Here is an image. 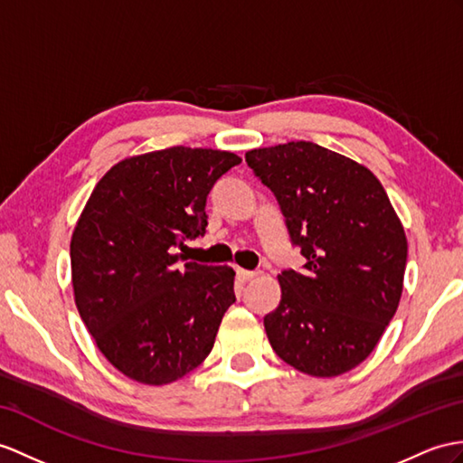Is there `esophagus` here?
I'll use <instances>...</instances> for the list:
<instances>
[{
	"mask_svg": "<svg viewBox=\"0 0 463 463\" xmlns=\"http://www.w3.org/2000/svg\"><path fill=\"white\" fill-rule=\"evenodd\" d=\"M235 273H238V279L241 280V283H247V280H251L257 277L255 270H245V269H235Z\"/></svg>",
	"mask_w": 463,
	"mask_h": 463,
	"instance_id": "1",
	"label": "esophagus"
}]
</instances>
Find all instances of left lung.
<instances>
[{
	"label": "left lung",
	"instance_id": "1",
	"mask_svg": "<svg viewBox=\"0 0 463 463\" xmlns=\"http://www.w3.org/2000/svg\"><path fill=\"white\" fill-rule=\"evenodd\" d=\"M279 200L307 259L277 279L280 302L263 318L275 354L312 377H337L373 352L399 308L407 235L367 166L310 141L245 153Z\"/></svg>",
	"mask_w": 463,
	"mask_h": 463
}]
</instances>
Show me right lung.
<instances>
[{
  "label": "right lung",
  "mask_w": 463,
  "mask_h": 463,
  "mask_svg": "<svg viewBox=\"0 0 463 463\" xmlns=\"http://www.w3.org/2000/svg\"><path fill=\"white\" fill-rule=\"evenodd\" d=\"M240 163L230 151L171 146L119 161L90 194L71 240L74 300L126 377L168 385L212 352L235 270L178 267L175 251L204 235L210 190Z\"/></svg>",
  "instance_id": "right-lung-1"
}]
</instances>
